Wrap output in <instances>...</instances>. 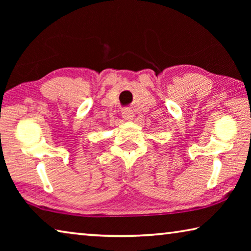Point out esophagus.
I'll use <instances>...</instances> for the list:
<instances>
[{"label": "esophagus", "instance_id": "esophagus-1", "mask_svg": "<svg viewBox=\"0 0 251 251\" xmlns=\"http://www.w3.org/2000/svg\"><path fill=\"white\" fill-rule=\"evenodd\" d=\"M122 116L125 121H131V120H133V117H134V113H133V110H131V109L125 108V109H123Z\"/></svg>", "mask_w": 251, "mask_h": 251}]
</instances>
